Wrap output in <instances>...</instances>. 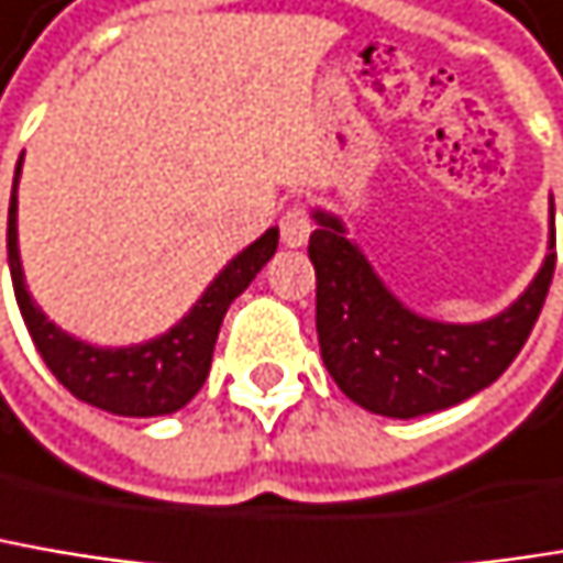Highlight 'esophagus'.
<instances>
[{
    "instance_id": "esophagus-1",
    "label": "esophagus",
    "mask_w": 563,
    "mask_h": 563,
    "mask_svg": "<svg viewBox=\"0 0 563 563\" xmlns=\"http://www.w3.org/2000/svg\"><path fill=\"white\" fill-rule=\"evenodd\" d=\"M309 234H312V222H309L302 206H292V209L283 212L280 238L286 247H302L309 241Z\"/></svg>"
}]
</instances>
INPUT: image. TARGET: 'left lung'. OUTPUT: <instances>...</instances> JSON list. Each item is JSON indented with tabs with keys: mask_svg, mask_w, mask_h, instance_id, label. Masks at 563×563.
Segmentation results:
<instances>
[{
	"mask_svg": "<svg viewBox=\"0 0 563 563\" xmlns=\"http://www.w3.org/2000/svg\"><path fill=\"white\" fill-rule=\"evenodd\" d=\"M316 231V329L322 361L338 389L386 419L451 409L493 384L536 329L554 277V199L548 209V254L532 283L484 322H441L409 309L374 271L344 222L312 209Z\"/></svg>",
	"mask_w": 563,
	"mask_h": 563,
	"instance_id": "1",
	"label": "left lung"
}]
</instances>
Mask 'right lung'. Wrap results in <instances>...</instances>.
Masks as SVG:
<instances>
[{"label": "right lung", "mask_w": 563, "mask_h": 563, "mask_svg": "<svg viewBox=\"0 0 563 563\" xmlns=\"http://www.w3.org/2000/svg\"><path fill=\"white\" fill-rule=\"evenodd\" d=\"M22 161L25 154L19 157L15 179H12V202H9V271H12V286H15L22 319L37 354L44 357L51 374L77 399L102 412L151 419V416H170L183 409L209 377L216 338H219L229 306L277 254L280 229H267L254 244L234 254L216 274V280L206 286V292L192 302V309L164 334L147 338L141 344H122V347L89 344L77 334L64 332L57 322H51L27 289L22 251H19Z\"/></svg>", "instance_id": "obj_1"}]
</instances>
